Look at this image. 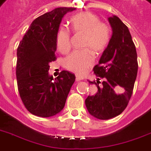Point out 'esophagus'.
Segmentation results:
<instances>
[{"mask_svg": "<svg viewBox=\"0 0 151 151\" xmlns=\"http://www.w3.org/2000/svg\"><path fill=\"white\" fill-rule=\"evenodd\" d=\"M83 77L82 76H78V75H76V81L77 82H79V81H81V80H83Z\"/></svg>", "mask_w": 151, "mask_h": 151, "instance_id": "obj_1", "label": "esophagus"}]
</instances>
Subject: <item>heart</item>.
<instances>
[{
	"label": "heart",
	"mask_w": 151,
	"mask_h": 151,
	"mask_svg": "<svg viewBox=\"0 0 151 151\" xmlns=\"http://www.w3.org/2000/svg\"><path fill=\"white\" fill-rule=\"evenodd\" d=\"M73 32L84 36L82 47L65 58V67L78 74H83L93 64L95 55H100L106 49L110 40L109 26L91 12H80L70 18ZM56 46L61 54H67L71 49V34L68 29L60 28L56 35Z\"/></svg>",
	"instance_id": "1"
}]
</instances>
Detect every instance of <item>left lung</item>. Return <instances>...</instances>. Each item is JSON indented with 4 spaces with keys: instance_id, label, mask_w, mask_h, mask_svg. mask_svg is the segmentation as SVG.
Listing matches in <instances>:
<instances>
[{
    "instance_id": "obj_1",
    "label": "left lung",
    "mask_w": 151,
    "mask_h": 151,
    "mask_svg": "<svg viewBox=\"0 0 151 151\" xmlns=\"http://www.w3.org/2000/svg\"><path fill=\"white\" fill-rule=\"evenodd\" d=\"M109 22L112 27V37L99 64L93 68L99 78L96 82L88 81L96 86V90L85 101L88 112L103 120L119 115L126 109L138 69L136 46L127 27L115 15L109 17ZM101 78L102 82H99Z\"/></svg>"
}]
</instances>
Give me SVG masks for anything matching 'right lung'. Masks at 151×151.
Here are the masks:
<instances>
[{
	"mask_svg": "<svg viewBox=\"0 0 151 151\" xmlns=\"http://www.w3.org/2000/svg\"><path fill=\"white\" fill-rule=\"evenodd\" d=\"M60 7L32 21L17 49L18 91L25 108L36 116L47 118L64 109L75 75L61 71L49 76V63L56 60V35L62 18L74 10Z\"/></svg>",
	"mask_w": 151,
	"mask_h": 151,
	"instance_id": "1",
	"label": "right lung"
}]
</instances>
